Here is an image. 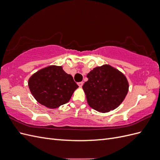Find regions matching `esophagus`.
Segmentation results:
<instances>
[{"label": "esophagus", "instance_id": "1", "mask_svg": "<svg viewBox=\"0 0 160 160\" xmlns=\"http://www.w3.org/2000/svg\"><path fill=\"white\" fill-rule=\"evenodd\" d=\"M77 84H78L79 88H81V87L83 86V82H79V83H78Z\"/></svg>", "mask_w": 160, "mask_h": 160}]
</instances>
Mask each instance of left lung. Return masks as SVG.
I'll list each match as a JSON object with an SVG mask.
<instances>
[{
	"instance_id": "left-lung-1",
	"label": "left lung",
	"mask_w": 160,
	"mask_h": 160,
	"mask_svg": "<svg viewBox=\"0 0 160 160\" xmlns=\"http://www.w3.org/2000/svg\"><path fill=\"white\" fill-rule=\"evenodd\" d=\"M83 85L88 103L91 108L107 113L123 102L129 90L128 79L122 72L109 65L97 67L87 75Z\"/></svg>"
}]
</instances>
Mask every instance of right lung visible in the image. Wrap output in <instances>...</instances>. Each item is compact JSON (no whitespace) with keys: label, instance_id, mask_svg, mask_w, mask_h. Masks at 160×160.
<instances>
[{"label":"right lung","instance_id":"obj_1","mask_svg":"<svg viewBox=\"0 0 160 160\" xmlns=\"http://www.w3.org/2000/svg\"><path fill=\"white\" fill-rule=\"evenodd\" d=\"M28 88L35 99L49 109L67 103L79 86L61 66L50 65L35 72L28 79Z\"/></svg>","mask_w":160,"mask_h":160}]
</instances>
